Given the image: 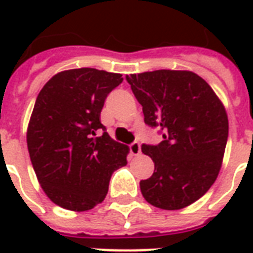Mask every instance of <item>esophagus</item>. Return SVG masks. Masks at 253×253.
Masks as SVG:
<instances>
[{"instance_id":"esophagus-1","label":"esophagus","mask_w":253,"mask_h":253,"mask_svg":"<svg viewBox=\"0 0 253 253\" xmlns=\"http://www.w3.org/2000/svg\"><path fill=\"white\" fill-rule=\"evenodd\" d=\"M130 152H131V154H134V156H138V154L141 153V145H139V142L134 141L132 143H130Z\"/></svg>"}]
</instances>
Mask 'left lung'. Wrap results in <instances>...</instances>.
I'll list each match as a JSON object with an SVG mask.
<instances>
[{
    "instance_id": "obj_1",
    "label": "left lung",
    "mask_w": 253,
    "mask_h": 253,
    "mask_svg": "<svg viewBox=\"0 0 253 253\" xmlns=\"http://www.w3.org/2000/svg\"><path fill=\"white\" fill-rule=\"evenodd\" d=\"M126 78L145 123L163 135L157 145H142L154 163L153 175L139 183L143 198L164 210L190 206L209 191L221 168L229 132L222 103L192 72L156 70Z\"/></svg>"
}]
</instances>
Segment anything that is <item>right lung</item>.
Masks as SVG:
<instances>
[{"label":"right lung","mask_w":253,"mask_h":253,"mask_svg":"<svg viewBox=\"0 0 253 253\" xmlns=\"http://www.w3.org/2000/svg\"><path fill=\"white\" fill-rule=\"evenodd\" d=\"M122 81L118 73L72 69L55 74L38 94L27 145L42 188L58 206L93 209L104 201L114 170L127 164V146L100 122L107 96Z\"/></svg>","instance_id":"right-lung-1"}]
</instances>
